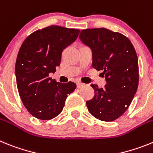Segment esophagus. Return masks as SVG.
<instances>
[{"label": "esophagus", "mask_w": 153, "mask_h": 153, "mask_svg": "<svg viewBox=\"0 0 153 153\" xmlns=\"http://www.w3.org/2000/svg\"><path fill=\"white\" fill-rule=\"evenodd\" d=\"M82 86H84V84L82 83V82H77V87L78 88H81Z\"/></svg>", "instance_id": "34e87169"}]
</instances>
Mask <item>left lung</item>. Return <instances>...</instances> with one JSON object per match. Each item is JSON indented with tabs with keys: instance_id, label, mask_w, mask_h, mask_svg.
<instances>
[{
	"instance_id": "1",
	"label": "left lung",
	"mask_w": 153,
	"mask_h": 153,
	"mask_svg": "<svg viewBox=\"0 0 153 153\" xmlns=\"http://www.w3.org/2000/svg\"><path fill=\"white\" fill-rule=\"evenodd\" d=\"M82 43L92 51V67L103 70L105 87L91 85L93 99L86 102L88 111L99 120L111 122L124 113L139 84V63L133 45L123 34L106 28L82 30Z\"/></svg>"
}]
</instances>
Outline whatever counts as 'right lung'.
<instances>
[{"label":"right lung","mask_w":153,"mask_h":153,"mask_svg":"<svg viewBox=\"0 0 153 153\" xmlns=\"http://www.w3.org/2000/svg\"><path fill=\"white\" fill-rule=\"evenodd\" d=\"M80 30L57 25L38 30L21 45L15 64L18 92L24 105L37 119L49 120L62 112L72 82L62 84L49 78L60 65L64 49L77 39Z\"/></svg>","instance_id":"1"}]
</instances>
